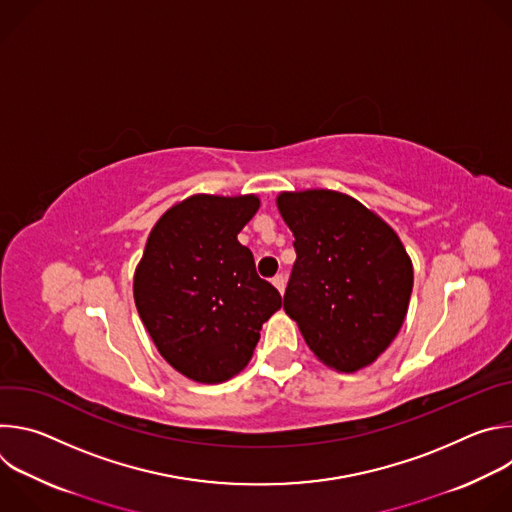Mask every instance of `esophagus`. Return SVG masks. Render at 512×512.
Here are the masks:
<instances>
[{"label":"esophagus","mask_w":512,"mask_h":512,"mask_svg":"<svg viewBox=\"0 0 512 512\" xmlns=\"http://www.w3.org/2000/svg\"><path fill=\"white\" fill-rule=\"evenodd\" d=\"M273 285L283 294V289H285V277H283V273H277V275L273 277Z\"/></svg>","instance_id":"obj_1"}]
</instances>
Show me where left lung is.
<instances>
[{"label":"left lung","instance_id":"obj_1","mask_svg":"<svg viewBox=\"0 0 512 512\" xmlns=\"http://www.w3.org/2000/svg\"><path fill=\"white\" fill-rule=\"evenodd\" d=\"M275 202L298 253L285 314L326 367H369L395 340L409 308L413 263L399 235L336 190L279 192Z\"/></svg>","mask_w":512,"mask_h":512}]
</instances>
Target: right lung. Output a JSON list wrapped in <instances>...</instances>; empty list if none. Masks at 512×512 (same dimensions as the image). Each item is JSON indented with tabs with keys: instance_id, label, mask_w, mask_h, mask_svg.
Here are the masks:
<instances>
[{
	"instance_id": "right-lung-1",
	"label": "right lung",
	"mask_w": 512,
	"mask_h": 512,
	"mask_svg": "<svg viewBox=\"0 0 512 512\" xmlns=\"http://www.w3.org/2000/svg\"><path fill=\"white\" fill-rule=\"evenodd\" d=\"M257 194H192L154 225L133 275L137 314L158 352L190 381L239 375L279 291L255 271L237 235L259 210Z\"/></svg>"
}]
</instances>
